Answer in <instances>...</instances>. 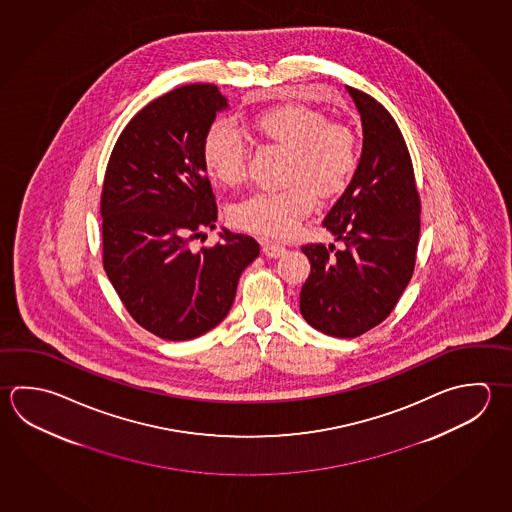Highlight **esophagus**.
I'll use <instances>...</instances> for the list:
<instances>
[{
  "label": "esophagus",
  "instance_id": "esophagus-1",
  "mask_svg": "<svg viewBox=\"0 0 512 512\" xmlns=\"http://www.w3.org/2000/svg\"><path fill=\"white\" fill-rule=\"evenodd\" d=\"M261 249H263V254L269 256V258H279V256L285 254V247H283V245H279V243L276 242H269V240H263V242H261Z\"/></svg>",
  "mask_w": 512,
  "mask_h": 512
}]
</instances>
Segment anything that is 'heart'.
<instances>
[{"mask_svg":"<svg viewBox=\"0 0 512 512\" xmlns=\"http://www.w3.org/2000/svg\"><path fill=\"white\" fill-rule=\"evenodd\" d=\"M265 139L290 149L285 182L278 191H256L231 207V222L251 233L283 238L294 233L321 196L339 195L359 164L355 131L303 104H279L254 119ZM205 168L225 186L247 173V142L229 119L214 121L202 144Z\"/></svg>","mask_w":512,"mask_h":512,"instance_id":"obj_1","label":"heart"}]
</instances>
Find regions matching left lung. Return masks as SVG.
<instances>
[{"label":"left lung","instance_id":"left-lung-1","mask_svg":"<svg viewBox=\"0 0 512 512\" xmlns=\"http://www.w3.org/2000/svg\"><path fill=\"white\" fill-rule=\"evenodd\" d=\"M363 121V155L350 186L326 214L344 249L307 243L310 261L299 310L308 325L341 339L381 325L415 270L420 195L406 140L372 95L346 86Z\"/></svg>","mask_w":512,"mask_h":512}]
</instances>
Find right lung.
Instances as JSON below:
<instances>
[{"mask_svg": "<svg viewBox=\"0 0 512 512\" xmlns=\"http://www.w3.org/2000/svg\"><path fill=\"white\" fill-rule=\"evenodd\" d=\"M223 108L218 86H180L126 124L106 166V276L130 316L166 341L195 339L218 325L243 269L260 254L252 236L231 231L213 247L191 249L218 218L202 144Z\"/></svg>", "mask_w": 512, "mask_h": 512, "instance_id": "right-lung-1", "label": "right lung"}]
</instances>
